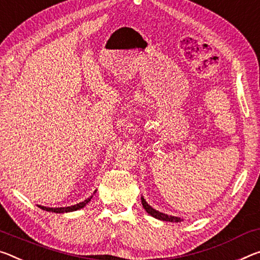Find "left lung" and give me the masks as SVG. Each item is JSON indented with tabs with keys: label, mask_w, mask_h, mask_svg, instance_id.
<instances>
[{
	"label": "left lung",
	"mask_w": 260,
	"mask_h": 260,
	"mask_svg": "<svg viewBox=\"0 0 260 260\" xmlns=\"http://www.w3.org/2000/svg\"><path fill=\"white\" fill-rule=\"evenodd\" d=\"M141 203L143 208L146 209V212L151 215L152 217H155V219H158L160 221H167V222H182L183 219H180L178 216H172V215H168V214H164V213H160L158 211H156L155 208H152L151 206L147 203L146 199L143 197H141Z\"/></svg>",
	"instance_id": "left-lung-1"
}]
</instances>
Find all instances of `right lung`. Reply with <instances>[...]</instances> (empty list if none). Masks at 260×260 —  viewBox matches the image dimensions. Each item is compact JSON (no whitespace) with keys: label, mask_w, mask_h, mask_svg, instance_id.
<instances>
[{"label":"right lung","mask_w":260,"mask_h":260,"mask_svg":"<svg viewBox=\"0 0 260 260\" xmlns=\"http://www.w3.org/2000/svg\"><path fill=\"white\" fill-rule=\"evenodd\" d=\"M96 193V191L93 192V194ZM92 199V196L89 197L88 199H85L84 201H82L80 204H76V205H73V206H69V207H45V206H40L38 205V207L44 209V211H47V212H52V213H59V214H62V213H69V212H75L78 211V209L83 208L84 206L90 203V200Z\"/></svg>","instance_id":"add662e5"}]
</instances>
